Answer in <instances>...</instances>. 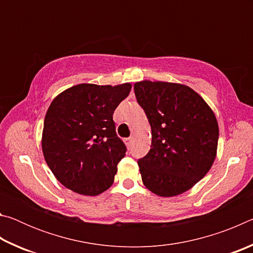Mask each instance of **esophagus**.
Wrapping results in <instances>:
<instances>
[{
	"label": "esophagus",
	"instance_id": "esophagus-1",
	"mask_svg": "<svg viewBox=\"0 0 253 253\" xmlns=\"http://www.w3.org/2000/svg\"><path fill=\"white\" fill-rule=\"evenodd\" d=\"M131 142H132V136H130V137H128V138H126V143H127L128 146H130Z\"/></svg>",
	"mask_w": 253,
	"mask_h": 253
}]
</instances>
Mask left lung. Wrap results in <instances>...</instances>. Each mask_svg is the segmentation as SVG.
<instances>
[{"label":"left lung","instance_id":"1","mask_svg":"<svg viewBox=\"0 0 253 253\" xmlns=\"http://www.w3.org/2000/svg\"><path fill=\"white\" fill-rule=\"evenodd\" d=\"M134 90L152 128L151 149L138 160L144 185L164 198L182 194L207 175L215 160V115L185 84L143 80Z\"/></svg>","mask_w":253,"mask_h":253}]
</instances>
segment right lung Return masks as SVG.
Segmentation results:
<instances>
[{
	"label": "right lung",
	"mask_w": 253,
	"mask_h": 253,
	"mask_svg": "<svg viewBox=\"0 0 253 253\" xmlns=\"http://www.w3.org/2000/svg\"><path fill=\"white\" fill-rule=\"evenodd\" d=\"M130 89V84H80L51 102L42 131V152L62 185L89 196L113 185L117 164L126 155L113 115Z\"/></svg>",
	"instance_id": "1"
}]
</instances>
